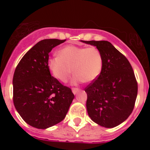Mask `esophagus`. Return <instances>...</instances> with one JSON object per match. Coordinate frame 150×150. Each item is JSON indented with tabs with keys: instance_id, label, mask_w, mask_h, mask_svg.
Masks as SVG:
<instances>
[{
	"instance_id": "esophagus-1",
	"label": "esophagus",
	"mask_w": 150,
	"mask_h": 150,
	"mask_svg": "<svg viewBox=\"0 0 150 150\" xmlns=\"http://www.w3.org/2000/svg\"><path fill=\"white\" fill-rule=\"evenodd\" d=\"M79 90H80V89H79V88H72V91H73V93H74V95H76V94L77 93Z\"/></svg>"
}]
</instances>
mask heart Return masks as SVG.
I'll list each match as a JSON object with an SVG mask.
<instances>
[{
    "instance_id": "heart-1",
    "label": "heart",
    "mask_w": 150,
    "mask_h": 150,
    "mask_svg": "<svg viewBox=\"0 0 150 150\" xmlns=\"http://www.w3.org/2000/svg\"><path fill=\"white\" fill-rule=\"evenodd\" d=\"M58 55L50 57L46 65L52 76L62 83L68 80L73 71L75 74L73 83L94 81L101 71V53L94 46L86 48L68 45L60 49Z\"/></svg>"
}]
</instances>
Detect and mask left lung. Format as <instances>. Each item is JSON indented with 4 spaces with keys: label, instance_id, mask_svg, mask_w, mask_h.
Masks as SVG:
<instances>
[{
    "label": "left lung",
    "instance_id": "left-lung-1",
    "mask_svg": "<svg viewBox=\"0 0 150 150\" xmlns=\"http://www.w3.org/2000/svg\"><path fill=\"white\" fill-rule=\"evenodd\" d=\"M96 46L103 64L100 74L88 85L87 112L92 121L105 128H114L133 111L137 95V82L126 57L106 40L83 41Z\"/></svg>",
    "mask_w": 150,
    "mask_h": 150
}]
</instances>
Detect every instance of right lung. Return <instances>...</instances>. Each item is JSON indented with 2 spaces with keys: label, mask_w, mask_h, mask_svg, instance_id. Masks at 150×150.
Returning a JSON list of instances; mask_svg holds the SVG:
<instances>
[{
  "label": "right lung",
  "mask_w": 150,
  "mask_h": 150,
  "mask_svg": "<svg viewBox=\"0 0 150 150\" xmlns=\"http://www.w3.org/2000/svg\"><path fill=\"white\" fill-rule=\"evenodd\" d=\"M66 40L40 41L22 57L13 79V104L30 126L46 129L65 118L74 95L51 76L46 65L49 53Z\"/></svg>",
  "instance_id": "right-lung-1"
}]
</instances>
